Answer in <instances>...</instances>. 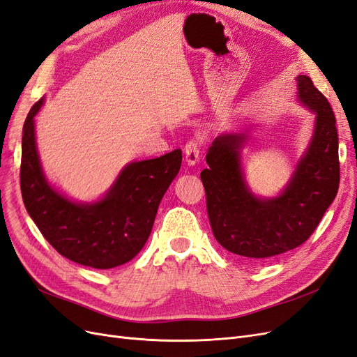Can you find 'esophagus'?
I'll return each mask as SVG.
<instances>
[{
    "mask_svg": "<svg viewBox=\"0 0 357 357\" xmlns=\"http://www.w3.org/2000/svg\"><path fill=\"white\" fill-rule=\"evenodd\" d=\"M199 155H201V152H199V143L196 142V140L188 142L186 147H184V156H186L188 165H190V167L196 165V162L199 161Z\"/></svg>",
    "mask_w": 357,
    "mask_h": 357,
    "instance_id": "esophagus-1",
    "label": "esophagus"
}]
</instances>
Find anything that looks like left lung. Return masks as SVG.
Instances as JSON below:
<instances>
[{
  "label": "left lung",
  "instance_id": "left-lung-1",
  "mask_svg": "<svg viewBox=\"0 0 357 357\" xmlns=\"http://www.w3.org/2000/svg\"><path fill=\"white\" fill-rule=\"evenodd\" d=\"M297 99L314 114L309 146L276 196L261 198L248 186L242 149L248 131L221 132L206 153L201 180L214 238L227 251L263 261L310 238L338 192L340 162L335 116L326 97L298 75Z\"/></svg>",
  "mask_w": 357,
  "mask_h": 357
}]
</instances>
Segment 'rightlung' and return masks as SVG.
Segmentation results:
<instances>
[{"instance_id": "obj_1", "label": "right lung", "mask_w": 357, "mask_h": 357, "mask_svg": "<svg viewBox=\"0 0 357 357\" xmlns=\"http://www.w3.org/2000/svg\"><path fill=\"white\" fill-rule=\"evenodd\" d=\"M36 102L23 124L20 189L26 211L52 247L68 260L114 268L132 260L149 238L162 196L178 174L181 151L132 161L100 199L73 201L47 180L35 139Z\"/></svg>"}]
</instances>
